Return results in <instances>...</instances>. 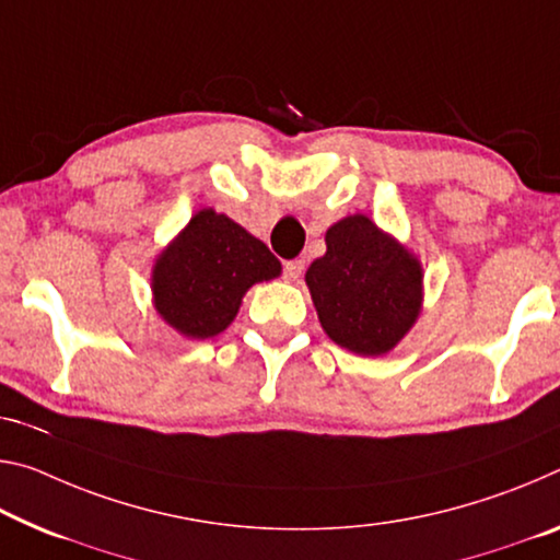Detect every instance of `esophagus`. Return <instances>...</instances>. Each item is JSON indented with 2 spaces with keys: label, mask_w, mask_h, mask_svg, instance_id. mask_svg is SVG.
Returning a JSON list of instances; mask_svg holds the SVG:
<instances>
[{
  "label": "esophagus",
  "mask_w": 560,
  "mask_h": 560,
  "mask_svg": "<svg viewBox=\"0 0 560 560\" xmlns=\"http://www.w3.org/2000/svg\"><path fill=\"white\" fill-rule=\"evenodd\" d=\"M301 273H304V261L301 259H291L283 264V277H287L289 281H299Z\"/></svg>",
  "instance_id": "1"
}]
</instances>
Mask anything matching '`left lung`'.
<instances>
[{"mask_svg": "<svg viewBox=\"0 0 560 560\" xmlns=\"http://www.w3.org/2000/svg\"><path fill=\"white\" fill-rule=\"evenodd\" d=\"M328 339L361 357H381L421 314V261L363 214L326 232V254L306 271Z\"/></svg>", "mask_w": 560, "mask_h": 560, "instance_id": "left-lung-1", "label": "left lung"}]
</instances>
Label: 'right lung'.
Wrapping results in <instances>:
<instances>
[{
    "label": "right lung",
    "instance_id": "right-lung-1",
    "mask_svg": "<svg viewBox=\"0 0 560 560\" xmlns=\"http://www.w3.org/2000/svg\"><path fill=\"white\" fill-rule=\"evenodd\" d=\"M281 264L269 246L214 209L194 214L154 264V306L189 339H211L234 322L254 283L277 279Z\"/></svg>",
    "mask_w": 560,
    "mask_h": 560
}]
</instances>
